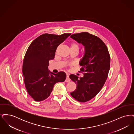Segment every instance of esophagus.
<instances>
[{"mask_svg":"<svg viewBox=\"0 0 134 134\" xmlns=\"http://www.w3.org/2000/svg\"><path fill=\"white\" fill-rule=\"evenodd\" d=\"M70 79L69 78V75H68V74H67L66 78V80H65V82H70Z\"/></svg>","mask_w":134,"mask_h":134,"instance_id":"esophagus-1","label":"esophagus"}]
</instances>
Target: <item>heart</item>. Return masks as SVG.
<instances>
[{
    "label": "heart",
    "mask_w": 134,
    "mask_h": 134,
    "mask_svg": "<svg viewBox=\"0 0 134 134\" xmlns=\"http://www.w3.org/2000/svg\"><path fill=\"white\" fill-rule=\"evenodd\" d=\"M71 49H75L79 50V46L75 43H73L71 45Z\"/></svg>",
    "instance_id": "heart-1"
}]
</instances>
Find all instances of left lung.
I'll use <instances>...</instances> for the list:
<instances>
[{
    "mask_svg": "<svg viewBox=\"0 0 134 134\" xmlns=\"http://www.w3.org/2000/svg\"><path fill=\"white\" fill-rule=\"evenodd\" d=\"M70 37L84 47V54L79 62L83 77L71 74L77 84L70 93L79 102H86L95 97L105 82L110 68V56L107 46L100 38L87 32L72 35ZM80 72V71H79Z\"/></svg>",
    "mask_w": 134,
    "mask_h": 134,
    "instance_id": "left-lung-1",
    "label": "left lung"
}]
</instances>
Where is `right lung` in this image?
<instances>
[{
  "mask_svg": "<svg viewBox=\"0 0 134 134\" xmlns=\"http://www.w3.org/2000/svg\"><path fill=\"white\" fill-rule=\"evenodd\" d=\"M71 35L45 34L33 41L28 48L22 71L26 90L35 101L46 99L56 83L65 80L66 75L64 72L55 74L48 70L49 61L55 57L58 46Z\"/></svg>",
  "mask_w": 134,
  "mask_h": 134,
  "instance_id": "add662e5",
  "label": "right lung"
}]
</instances>
